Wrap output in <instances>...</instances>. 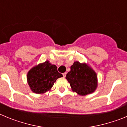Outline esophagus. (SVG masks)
<instances>
[{
  "mask_svg": "<svg viewBox=\"0 0 127 127\" xmlns=\"http://www.w3.org/2000/svg\"><path fill=\"white\" fill-rule=\"evenodd\" d=\"M66 74H67V73H66V72H64V73H63V76H64V77H65Z\"/></svg>",
  "mask_w": 127,
  "mask_h": 127,
  "instance_id": "1",
  "label": "esophagus"
}]
</instances>
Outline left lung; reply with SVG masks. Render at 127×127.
Instances as JSON below:
<instances>
[{"label":"left lung","mask_w":127,"mask_h":127,"mask_svg":"<svg viewBox=\"0 0 127 127\" xmlns=\"http://www.w3.org/2000/svg\"><path fill=\"white\" fill-rule=\"evenodd\" d=\"M73 92L80 95L92 94L97 86L95 72L86 64L75 62L65 77Z\"/></svg>","instance_id":"8db88e82"}]
</instances>
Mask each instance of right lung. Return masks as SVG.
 <instances>
[{"label": "right lung", "mask_w": 127, "mask_h": 127, "mask_svg": "<svg viewBox=\"0 0 127 127\" xmlns=\"http://www.w3.org/2000/svg\"><path fill=\"white\" fill-rule=\"evenodd\" d=\"M63 77L55 65L49 61L40 64L30 69L27 74V82L35 94H44L49 91L58 78Z\"/></svg>", "instance_id": "right-lung-1"}]
</instances>
